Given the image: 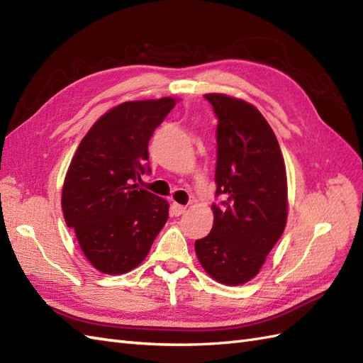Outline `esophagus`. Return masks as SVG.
Wrapping results in <instances>:
<instances>
[{"instance_id": "obj_1", "label": "esophagus", "mask_w": 363, "mask_h": 363, "mask_svg": "<svg viewBox=\"0 0 363 363\" xmlns=\"http://www.w3.org/2000/svg\"><path fill=\"white\" fill-rule=\"evenodd\" d=\"M172 211H173V215H174V216H181L182 213L185 211V207H184V206H181V203H176V202H173V203H172Z\"/></svg>"}]
</instances>
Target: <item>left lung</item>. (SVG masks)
Instances as JSON below:
<instances>
[{
	"label": "left lung",
	"mask_w": 363,
	"mask_h": 363,
	"mask_svg": "<svg viewBox=\"0 0 363 363\" xmlns=\"http://www.w3.org/2000/svg\"><path fill=\"white\" fill-rule=\"evenodd\" d=\"M206 98L219 119L216 130V194L213 228L194 242L206 273L228 286L252 281L282 236L288 216V185L281 147L253 104L224 93Z\"/></svg>",
	"instance_id": "obj_1"
}]
</instances>
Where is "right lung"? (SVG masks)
I'll use <instances>...</instances> for the list:
<instances>
[{
    "mask_svg": "<svg viewBox=\"0 0 363 363\" xmlns=\"http://www.w3.org/2000/svg\"><path fill=\"white\" fill-rule=\"evenodd\" d=\"M176 101L165 96L118 104L90 127L72 157L62 184V215L101 273L132 272L169 219V202L138 189L135 181L145 172L155 128Z\"/></svg>",
    "mask_w": 363,
    "mask_h": 363,
    "instance_id": "right-lung-1",
    "label": "right lung"
}]
</instances>
